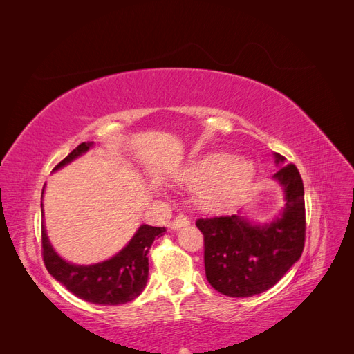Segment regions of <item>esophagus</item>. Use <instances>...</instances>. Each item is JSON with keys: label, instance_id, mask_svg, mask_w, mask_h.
I'll list each match as a JSON object with an SVG mask.
<instances>
[{"label": "esophagus", "instance_id": "34e87169", "mask_svg": "<svg viewBox=\"0 0 354 354\" xmlns=\"http://www.w3.org/2000/svg\"><path fill=\"white\" fill-rule=\"evenodd\" d=\"M189 218L186 217V216H177L174 220H173V223H171V229L173 230H178V229H181V227H185V226H189Z\"/></svg>", "mask_w": 354, "mask_h": 354}]
</instances>
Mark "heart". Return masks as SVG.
<instances>
[{"label": "heart", "instance_id": "heart-1", "mask_svg": "<svg viewBox=\"0 0 354 354\" xmlns=\"http://www.w3.org/2000/svg\"><path fill=\"white\" fill-rule=\"evenodd\" d=\"M255 177V167L245 158L226 152L199 156L174 173V181L195 190V203L203 212L229 211L248 192Z\"/></svg>", "mask_w": 354, "mask_h": 354}]
</instances>
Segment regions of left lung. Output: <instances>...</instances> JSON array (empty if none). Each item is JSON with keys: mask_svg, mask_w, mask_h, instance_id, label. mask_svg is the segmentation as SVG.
I'll list each match as a JSON object with an SVG mask.
<instances>
[{"mask_svg": "<svg viewBox=\"0 0 354 354\" xmlns=\"http://www.w3.org/2000/svg\"><path fill=\"white\" fill-rule=\"evenodd\" d=\"M279 167L273 180L281 186L283 208L259 223L239 211L232 217L201 218L205 274L216 291L227 297H252L279 282L299 260L304 246V186L295 165L273 153Z\"/></svg>", "mask_w": 354, "mask_h": 354, "instance_id": "obj_1", "label": "left lung"}]
</instances>
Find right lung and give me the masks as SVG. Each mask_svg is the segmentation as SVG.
<instances>
[{"mask_svg":"<svg viewBox=\"0 0 354 354\" xmlns=\"http://www.w3.org/2000/svg\"><path fill=\"white\" fill-rule=\"evenodd\" d=\"M94 142L81 143L53 169V173L69 165L72 160L87 153ZM46 187V186H44ZM44 196V190H42ZM41 196V198H42ZM44 217V205L41 202ZM42 255L48 273L69 292L85 301L100 306H118L140 295L149 276L147 252L156 236H162L165 227L142 224L124 248L111 259L94 264H73L60 257L48 239L46 223L42 220Z\"/></svg>","mask_w":354,"mask_h":354,"instance_id":"1","label":"right lung"}]
</instances>
